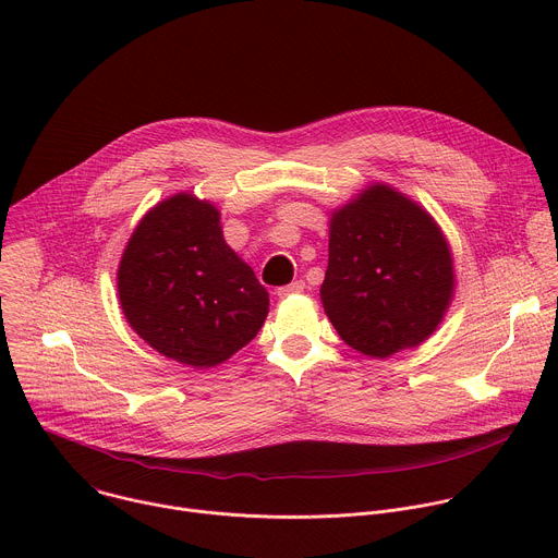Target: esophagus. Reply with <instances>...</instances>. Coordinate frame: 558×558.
<instances>
[{
    "instance_id": "1",
    "label": "esophagus",
    "mask_w": 558,
    "mask_h": 558,
    "mask_svg": "<svg viewBox=\"0 0 558 558\" xmlns=\"http://www.w3.org/2000/svg\"><path fill=\"white\" fill-rule=\"evenodd\" d=\"M304 291V282L302 280H293L291 284H284L278 289V298H289L293 293H302Z\"/></svg>"
}]
</instances>
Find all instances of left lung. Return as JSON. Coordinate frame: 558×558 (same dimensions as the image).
Wrapping results in <instances>:
<instances>
[{"mask_svg": "<svg viewBox=\"0 0 558 558\" xmlns=\"http://www.w3.org/2000/svg\"><path fill=\"white\" fill-rule=\"evenodd\" d=\"M452 291L448 241L415 201L375 183L333 211L320 298L351 349L381 360L422 344Z\"/></svg>", "mask_w": 558, "mask_h": 558, "instance_id": "8db88e82", "label": "left lung"}]
</instances>
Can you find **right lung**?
Masks as SVG:
<instances>
[{"mask_svg":"<svg viewBox=\"0 0 558 558\" xmlns=\"http://www.w3.org/2000/svg\"><path fill=\"white\" fill-rule=\"evenodd\" d=\"M117 289L130 327L161 355L194 368L241 351L269 313L267 289L225 243L220 211L185 192L141 218Z\"/></svg>","mask_w":558,"mask_h":558,"instance_id":"right-lung-1","label":"right lung"}]
</instances>
